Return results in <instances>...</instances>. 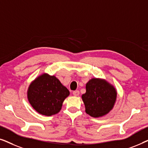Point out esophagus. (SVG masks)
I'll return each mask as SVG.
<instances>
[{"label":"esophagus","mask_w":148,"mask_h":148,"mask_svg":"<svg viewBox=\"0 0 148 148\" xmlns=\"http://www.w3.org/2000/svg\"><path fill=\"white\" fill-rule=\"evenodd\" d=\"M73 94L75 96H78L79 95V90H75L73 92Z\"/></svg>","instance_id":"34e87169"}]
</instances>
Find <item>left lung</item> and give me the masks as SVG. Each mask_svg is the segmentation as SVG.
<instances>
[{
    "label": "left lung",
    "mask_w": 148,
    "mask_h": 148,
    "mask_svg": "<svg viewBox=\"0 0 148 148\" xmlns=\"http://www.w3.org/2000/svg\"><path fill=\"white\" fill-rule=\"evenodd\" d=\"M86 92L82 95L86 112L91 116L106 114L114 106L116 99L115 88L105 80L92 79L86 84Z\"/></svg>",
    "instance_id": "8db88e82"
}]
</instances>
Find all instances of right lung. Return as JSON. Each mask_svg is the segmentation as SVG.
<instances>
[{"instance_id":"add662e5","label":"right lung","mask_w":148,"mask_h":148,"mask_svg":"<svg viewBox=\"0 0 148 148\" xmlns=\"http://www.w3.org/2000/svg\"><path fill=\"white\" fill-rule=\"evenodd\" d=\"M69 95V91L55 76L46 73L36 78L27 91V98L32 106L46 116L57 114Z\"/></svg>"}]
</instances>
